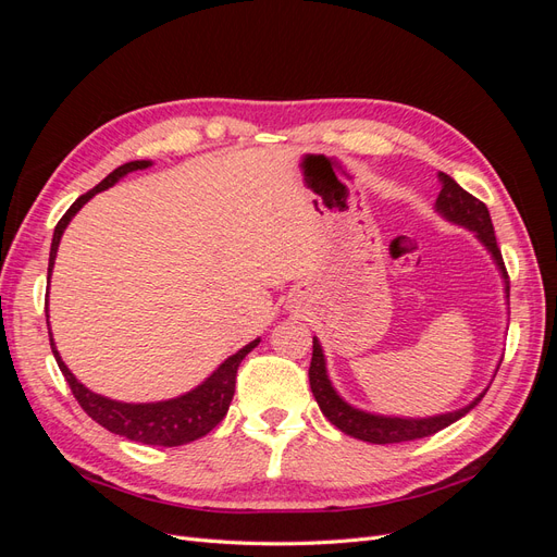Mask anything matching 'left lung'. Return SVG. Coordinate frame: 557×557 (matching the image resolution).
<instances>
[{"mask_svg": "<svg viewBox=\"0 0 557 557\" xmlns=\"http://www.w3.org/2000/svg\"><path fill=\"white\" fill-rule=\"evenodd\" d=\"M440 181H442V193H440V197H436L434 209L440 211L446 221L476 232L479 242L487 248V252H491L497 269H499V274L504 278V293H507V299H509V274H507V267H504V260H502V250L495 239V230H493V221H491V213H487V207L474 195L462 190L460 185L455 183L448 174L440 172ZM309 383H311V393L318 401L320 411H323V416L330 420V423L339 428L344 434H350V436H356V440H362L369 444H399V442H413V440H423V436L436 434L474 409L476 404L483 399V395L487 393V387H485V391L474 401L467 404V407H462L458 411H450V413L430 416V418H399V416L367 413V411L350 407L348 401H344L339 395H336V391L332 387V381L327 376L323 348H320V342L315 339V336H313V358H311V367H309Z\"/></svg>", "mask_w": 557, "mask_h": 557, "instance_id": "8db88e82", "label": "left lung"}]
</instances>
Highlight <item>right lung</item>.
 Listing matches in <instances>:
<instances>
[{
	"instance_id": "right-lung-1",
	"label": "right lung",
	"mask_w": 557,
	"mask_h": 557,
	"mask_svg": "<svg viewBox=\"0 0 557 557\" xmlns=\"http://www.w3.org/2000/svg\"><path fill=\"white\" fill-rule=\"evenodd\" d=\"M150 164H153L150 160H134V162L121 164L102 183L95 185V188L88 190L86 195H81L74 201V205L66 209V213L60 218V223L55 225L53 244H50L48 281H50V272H53L62 234H64L66 225H70L72 218L81 211V207L86 205L88 199H92L97 193L111 188V185L121 181L125 174L137 172V170H146V166H150ZM46 323H48V313H46ZM48 334H50V330H48ZM258 344H260V339L246 344L242 350H237L234 356H230L205 383H199L195 391H190V393H185V395L174 397V399H166V401L127 404V401H115V399L97 395V393L88 391V387L83 383H78V379L70 372V367L62 362L60 352L55 348V342H53V334H50V348H53V356L58 360L60 372L64 374L66 383H70L76 401L81 404V409L86 411L95 420V423L107 428L109 432L127 436L129 442H139V444H148V446H183V444H190V442L199 440V436L209 434L218 423H221V420L227 413V409H230V401L234 397L237 369H239L242 360Z\"/></svg>"
}]
</instances>
